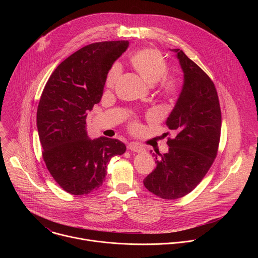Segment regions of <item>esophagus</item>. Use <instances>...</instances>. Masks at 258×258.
I'll return each mask as SVG.
<instances>
[{
  "instance_id": "esophagus-1",
  "label": "esophagus",
  "mask_w": 258,
  "mask_h": 258,
  "mask_svg": "<svg viewBox=\"0 0 258 258\" xmlns=\"http://www.w3.org/2000/svg\"><path fill=\"white\" fill-rule=\"evenodd\" d=\"M127 148L133 151V152H143L145 150L144 146L143 145H140L139 143H135V142H131L128 145H127Z\"/></svg>"
}]
</instances>
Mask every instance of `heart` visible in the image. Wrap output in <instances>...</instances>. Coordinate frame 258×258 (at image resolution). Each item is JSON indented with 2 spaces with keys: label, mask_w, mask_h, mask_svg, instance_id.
<instances>
[{
  "label": "heart",
  "mask_w": 258,
  "mask_h": 258,
  "mask_svg": "<svg viewBox=\"0 0 258 258\" xmlns=\"http://www.w3.org/2000/svg\"><path fill=\"white\" fill-rule=\"evenodd\" d=\"M131 62L135 69L139 72L142 79L150 86L157 84L162 78L161 88L165 93H173L177 88V80L173 77H164L167 72V63L161 54L150 48H144L136 51ZM121 72L119 64H114L109 70L106 84L108 88H112L116 84Z\"/></svg>",
  "instance_id": "1"
}]
</instances>
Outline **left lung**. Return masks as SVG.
<instances>
[{"label": "left lung", "instance_id": "8db88e82", "mask_svg": "<svg viewBox=\"0 0 258 258\" xmlns=\"http://www.w3.org/2000/svg\"><path fill=\"white\" fill-rule=\"evenodd\" d=\"M170 51L183 73L181 91L165 121L175 138L168 139L167 153L157 152L155 169L143 180L151 193L168 200L189 194L204 177L216 156L222 128L212 81L181 50Z\"/></svg>", "mask_w": 258, "mask_h": 258}]
</instances>
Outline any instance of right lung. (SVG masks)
Here are the masks:
<instances>
[{
	"label": "right lung",
	"instance_id": "add662e5",
	"mask_svg": "<svg viewBox=\"0 0 258 258\" xmlns=\"http://www.w3.org/2000/svg\"><path fill=\"white\" fill-rule=\"evenodd\" d=\"M127 47L128 41H112L80 49L58 65L41 96L36 126L43 157L54 179L70 194L99 189L110 159L125 152L119 140H92L86 119L101 101L109 70Z\"/></svg>",
	"mask_w": 258,
	"mask_h": 258
}]
</instances>
